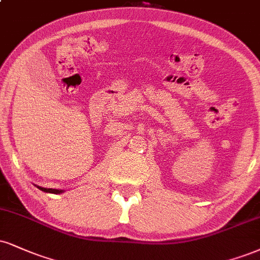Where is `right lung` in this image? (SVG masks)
<instances>
[{
    "mask_svg": "<svg viewBox=\"0 0 260 260\" xmlns=\"http://www.w3.org/2000/svg\"><path fill=\"white\" fill-rule=\"evenodd\" d=\"M37 186V185H36ZM40 190L45 192H51V193H61L64 192V190H58V189H47V187H42V186H37Z\"/></svg>",
    "mask_w": 260,
    "mask_h": 260,
    "instance_id": "obj_1",
    "label": "right lung"
}]
</instances>
